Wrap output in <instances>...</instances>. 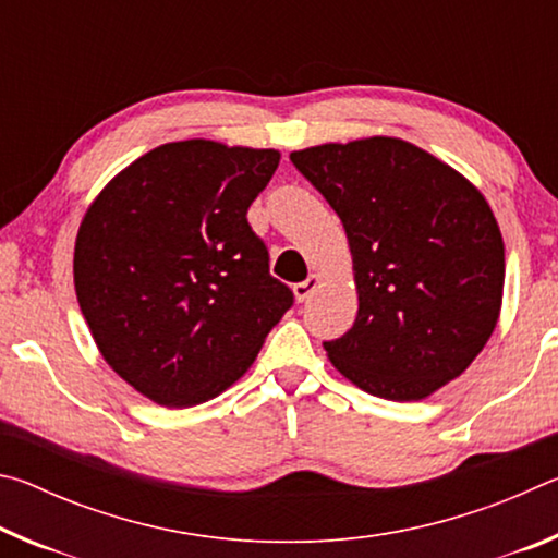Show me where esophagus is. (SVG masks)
Returning <instances> with one entry per match:
<instances>
[{
	"label": "esophagus",
	"mask_w": 558,
	"mask_h": 558,
	"mask_svg": "<svg viewBox=\"0 0 558 558\" xmlns=\"http://www.w3.org/2000/svg\"><path fill=\"white\" fill-rule=\"evenodd\" d=\"M319 288V276H310L307 280L298 282V286H292V295H295L298 302H305L313 298V292Z\"/></svg>",
	"instance_id": "esophagus-1"
}]
</instances>
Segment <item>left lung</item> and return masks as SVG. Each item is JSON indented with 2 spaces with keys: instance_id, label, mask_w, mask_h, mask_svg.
Segmentation results:
<instances>
[{
  "instance_id": "1",
  "label": "left lung",
  "mask_w": 558,
  "mask_h": 558,
  "mask_svg": "<svg viewBox=\"0 0 558 558\" xmlns=\"http://www.w3.org/2000/svg\"><path fill=\"white\" fill-rule=\"evenodd\" d=\"M344 226L359 310L325 342L335 369L389 401L428 399L493 337L505 241L483 192L401 137L290 153Z\"/></svg>"
}]
</instances>
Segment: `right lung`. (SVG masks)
<instances>
[{
	"label": "right lung",
	"instance_id": "right-lung-1",
	"mask_svg": "<svg viewBox=\"0 0 558 558\" xmlns=\"http://www.w3.org/2000/svg\"><path fill=\"white\" fill-rule=\"evenodd\" d=\"M278 149L182 140L149 149L90 202L73 286L100 356L167 409L223 393L292 305L248 206Z\"/></svg>",
	"mask_w": 558,
	"mask_h": 558
}]
</instances>
